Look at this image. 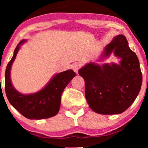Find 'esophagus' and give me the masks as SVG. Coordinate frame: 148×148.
<instances>
[{"label":"esophagus","instance_id":"34e87169","mask_svg":"<svg viewBox=\"0 0 148 148\" xmlns=\"http://www.w3.org/2000/svg\"><path fill=\"white\" fill-rule=\"evenodd\" d=\"M72 68H73V70L77 74L78 73V71L80 68V65H79V64H73V66Z\"/></svg>","mask_w":148,"mask_h":148}]
</instances>
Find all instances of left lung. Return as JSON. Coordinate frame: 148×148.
<instances>
[{
	"label": "left lung",
	"instance_id": "1",
	"mask_svg": "<svg viewBox=\"0 0 148 148\" xmlns=\"http://www.w3.org/2000/svg\"><path fill=\"white\" fill-rule=\"evenodd\" d=\"M113 53L119 64L90 62L79 70L85 81L86 98L94 112L100 114H121L138 96L142 84L139 59L129 48L125 36L118 35L105 46L98 61Z\"/></svg>",
	"mask_w": 148,
	"mask_h": 148
}]
</instances>
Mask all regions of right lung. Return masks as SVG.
<instances>
[{"mask_svg":"<svg viewBox=\"0 0 148 148\" xmlns=\"http://www.w3.org/2000/svg\"><path fill=\"white\" fill-rule=\"evenodd\" d=\"M27 42L22 40L14 50L13 56L5 71V92L8 100L21 114L29 119H48L58 114L62 93L75 73L72 69L56 73L40 91L32 94H22L14 88L11 79V70L18 51Z\"/></svg>","mask_w":148,"mask_h":148,"instance_id":"right-lung-1","label":"right lung"}]
</instances>
